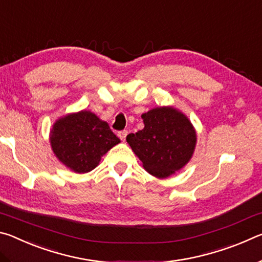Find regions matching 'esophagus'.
<instances>
[{
    "label": "esophagus",
    "mask_w": 262,
    "mask_h": 262,
    "mask_svg": "<svg viewBox=\"0 0 262 262\" xmlns=\"http://www.w3.org/2000/svg\"><path fill=\"white\" fill-rule=\"evenodd\" d=\"M127 134H128V132H127V130H121V132H119V133H118V136L120 137V140H121V141H125V140H126V137H127Z\"/></svg>",
    "instance_id": "1"
}]
</instances>
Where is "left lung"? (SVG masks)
I'll return each mask as SVG.
<instances>
[{
	"mask_svg": "<svg viewBox=\"0 0 262 262\" xmlns=\"http://www.w3.org/2000/svg\"><path fill=\"white\" fill-rule=\"evenodd\" d=\"M144 128L126 140L145 170L166 178L192 157L196 134L187 118L171 107H157L142 115Z\"/></svg>",
	"mask_w": 262,
	"mask_h": 262,
	"instance_id": "8db88e82",
	"label": "left lung"
}]
</instances>
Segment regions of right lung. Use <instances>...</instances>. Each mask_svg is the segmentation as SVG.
Masks as SVG:
<instances>
[{
    "instance_id": "add662e5",
    "label": "right lung",
    "mask_w": 262,
    "mask_h": 262,
    "mask_svg": "<svg viewBox=\"0 0 262 262\" xmlns=\"http://www.w3.org/2000/svg\"><path fill=\"white\" fill-rule=\"evenodd\" d=\"M119 142L108 123L88 111L60 119L51 132L53 151L77 173L94 170L101 156Z\"/></svg>"
}]
</instances>
